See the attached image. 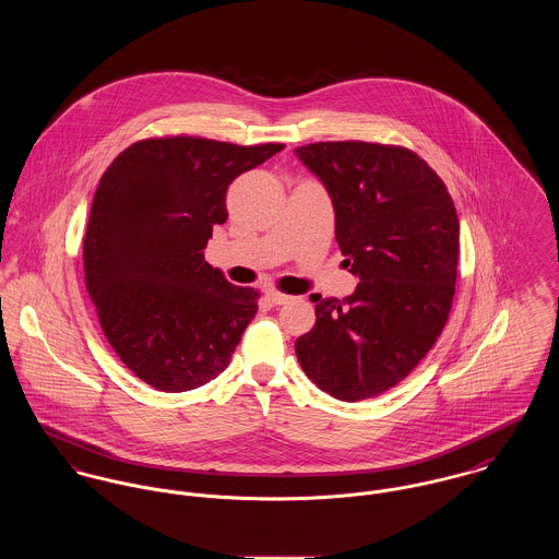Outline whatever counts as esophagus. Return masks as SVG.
I'll return each instance as SVG.
<instances>
[{"label": "esophagus", "mask_w": 559, "mask_h": 559, "mask_svg": "<svg viewBox=\"0 0 559 559\" xmlns=\"http://www.w3.org/2000/svg\"><path fill=\"white\" fill-rule=\"evenodd\" d=\"M265 298H267V302H272V305H276V307H281V305H287V302L292 300L289 296H285V294H281V292H274V289L265 292Z\"/></svg>", "instance_id": "34e87169"}]
</instances>
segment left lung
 <instances>
[{"label":"left lung","instance_id":"obj_1","mask_svg":"<svg viewBox=\"0 0 559 559\" xmlns=\"http://www.w3.org/2000/svg\"><path fill=\"white\" fill-rule=\"evenodd\" d=\"M325 187L345 267L360 281L314 307L296 341L310 381L338 401L377 396L418 367L454 298L459 218L441 178L412 150L365 141L296 147Z\"/></svg>","mask_w":559,"mask_h":559}]
</instances>
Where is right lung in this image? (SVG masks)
Wrapping results in <instances>:
<instances>
[{"label":"right lung","instance_id":"obj_1","mask_svg":"<svg viewBox=\"0 0 559 559\" xmlns=\"http://www.w3.org/2000/svg\"><path fill=\"white\" fill-rule=\"evenodd\" d=\"M283 147L145 139L100 178L83 240L85 287L109 345L152 388L187 392L231 362L259 292L231 285L203 250L227 221V187Z\"/></svg>","mask_w":559,"mask_h":559}]
</instances>
